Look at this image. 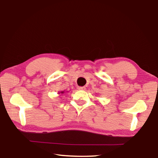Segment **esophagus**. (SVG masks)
<instances>
[{
  "label": "esophagus",
  "instance_id": "34e87169",
  "mask_svg": "<svg viewBox=\"0 0 158 158\" xmlns=\"http://www.w3.org/2000/svg\"><path fill=\"white\" fill-rule=\"evenodd\" d=\"M79 90H85L86 88L85 87V86H79V87L78 88Z\"/></svg>",
  "mask_w": 158,
  "mask_h": 158
}]
</instances>
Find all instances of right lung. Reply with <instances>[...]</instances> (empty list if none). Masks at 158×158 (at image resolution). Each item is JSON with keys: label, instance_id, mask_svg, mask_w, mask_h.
<instances>
[{"label": "right lung", "instance_id": "obj_1", "mask_svg": "<svg viewBox=\"0 0 158 158\" xmlns=\"http://www.w3.org/2000/svg\"><path fill=\"white\" fill-rule=\"evenodd\" d=\"M66 92H68V91H66ZM65 93V91H61V92H59L58 94H64Z\"/></svg>", "mask_w": 158, "mask_h": 158}]
</instances>
